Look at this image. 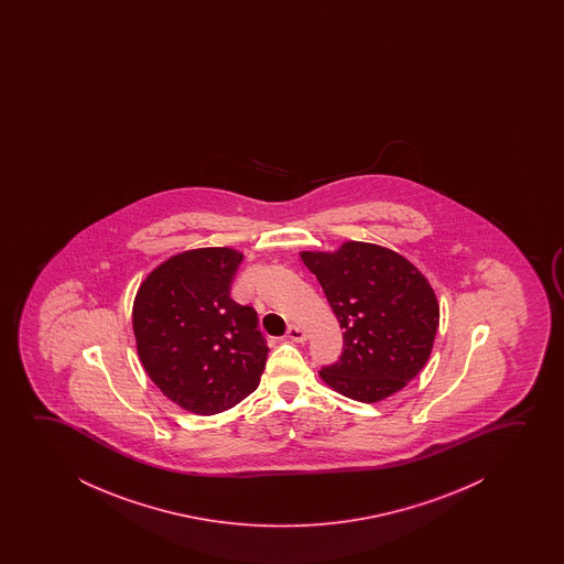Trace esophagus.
Masks as SVG:
<instances>
[{"instance_id":"obj_1","label":"esophagus","mask_w":564,"mask_h":564,"mask_svg":"<svg viewBox=\"0 0 564 564\" xmlns=\"http://www.w3.org/2000/svg\"><path fill=\"white\" fill-rule=\"evenodd\" d=\"M286 339L294 340V343H304V340H306V332H304L302 327H299V325H289Z\"/></svg>"}]
</instances>
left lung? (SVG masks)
<instances>
[{
	"label": "left lung",
	"mask_w": 564,
	"mask_h": 564,
	"mask_svg": "<svg viewBox=\"0 0 564 564\" xmlns=\"http://www.w3.org/2000/svg\"><path fill=\"white\" fill-rule=\"evenodd\" d=\"M343 332V355L319 376L348 399L383 401L416 378L432 355L440 304L412 263L389 248L348 240L302 252Z\"/></svg>",
	"instance_id": "left-lung-1"
}]
</instances>
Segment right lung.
Returning <instances> with one entry per match:
<instances>
[{
	"label": "right lung",
	"mask_w": 564,
	"mask_h": 564,
	"mask_svg": "<svg viewBox=\"0 0 564 564\" xmlns=\"http://www.w3.org/2000/svg\"><path fill=\"white\" fill-rule=\"evenodd\" d=\"M242 254L196 248L160 263L140 285L132 329L150 379L181 409L209 416L260 383L270 348L252 306L231 299Z\"/></svg>",
	"instance_id": "right-lung-1"
}]
</instances>
